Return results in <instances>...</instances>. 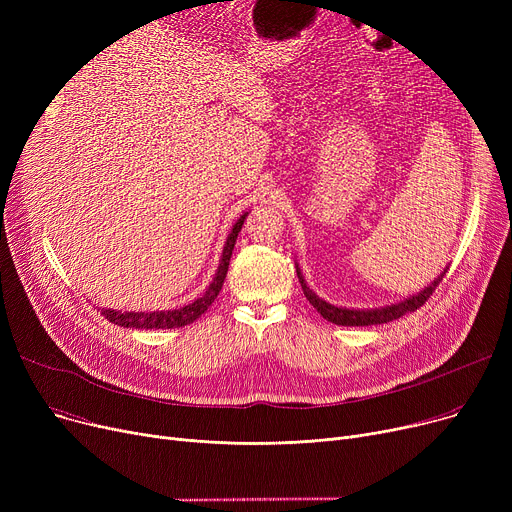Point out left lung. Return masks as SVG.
Returning <instances> with one entry per match:
<instances>
[{
    "label": "left lung",
    "instance_id": "8db88e82",
    "mask_svg": "<svg viewBox=\"0 0 512 512\" xmlns=\"http://www.w3.org/2000/svg\"><path fill=\"white\" fill-rule=\"evenodd\" d=\"M446 270H448V267H446ZM446 270L432 284L425 286L417 294H413V297H407V299H402V301L392 303V305H386V307H375V309L336 307V305H332L324 299H319L317 294L307 286L299 265H297V276H299V282H301V288L305 292L307 301L317 309V313L324 315V319L332 321V324H336V326H378V324H388V321H392V319H398L405 313H411V311L419 309L429 297H432V292L442 282Z\"/></svg>",
    "mask_w": 512,
    "mask_h": 512
}]
</instances>
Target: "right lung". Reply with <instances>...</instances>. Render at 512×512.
I'll return each instance as SVG.
<instances>
[{"label":"right lung","instance_id":"1","mask_svg":"<svg viewBox=\"0 0 512 512\" xmlns=\"http://www.w3.org/2000/svg\"><path fill=\"white\" fill-rule=\"evenodd\" d=\"M247 213H242L240 218L236 220V224L232 226L226 245L222 251V259L218 270H215V276L211 280V284L207 286V290L201 294L199 299H195L193 303H188L184 307H176V309H164V311H116V309H101V315H105V319H110L112 324L122 326V328H137V330H172V328H182L193 324L195 319H199L207 307L218 299V294L224 286L226 274H228V265H230V257L236 245L238 232L247 220Z\"/></svg>","mask_w":512,"mask_h":512}]
</instances>
